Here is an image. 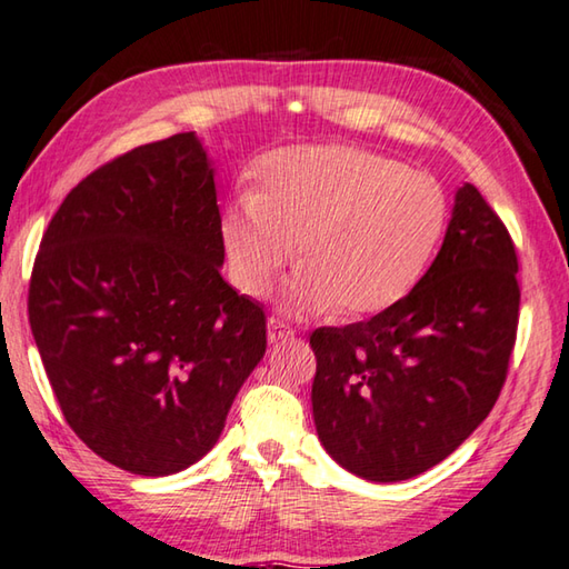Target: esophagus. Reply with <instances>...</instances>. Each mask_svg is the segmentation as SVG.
<instances>
[{
  "label": "esophagus",
  "mask_w": 569,
  "mask_h": 569,
  "mask_svg": "<svg viewBox=\"0 0 569 569\" xmlns=\"http://www.w3.org/2000/svg\"><path fill=\"white\" fill-rule=\"evenodd\" d=\"M293 333H296L293 326L286 323L283 319H276V316H273V319L268 321V341H271V343L293 339Z\"/></svg>",
  "instance_id": "1"
}]
</instances>
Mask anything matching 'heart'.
<instances>
[{"mask_svg":"<svg viewBox=\"0 0 569 569\" xmlns=\"http://www.w3.org/2000/svg\"><path fill=\"white\" fill-rule=\"evenodd\" d=\"M258 186L220 223L230 276L243 293L263 296L301 243L306 268L286 291L291 311H387L419 283L447 228L439 180L371 150H281L261 162Z\"/></svg>","mask_w":569,"mask_h":569,"instance_id":"obj_1","label":"heart"}]
</instances>
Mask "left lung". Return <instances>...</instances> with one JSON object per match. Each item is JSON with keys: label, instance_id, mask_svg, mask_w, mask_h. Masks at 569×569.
<instances>
[{"label": "left lung", "instance_id": "obj_1", "mask_svg": "<svg viewBox=\"0 0 569 569\" xmlns=\"http://www.w3.org/2000/svg\"><path fill=\"white\" fill-rule=\"evenodd\" d=\"M517 271L507 226L467 182L435 263L399 303L311 333L316 431L343 469L411 479L487 419L517 341Z\"/></svg>", "mask_w": 569, "mask_h": 569}]
</instances>
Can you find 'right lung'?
<instances>
[{
  "mask_svg": "<svg viewBox=\"0 0 569 569\" xmlns=\"http://www.w3.org/2000/svg\"><path fill=\"white\" fill-rule=\"evenodd\" d=\"M216 178L192 132L104 162L37 250L30 326L72 431L142 477L206 457L266 353V311L220 276Z\"/></svg>",
  "mask_w": 569,
  "mask_h": 569,
  "instance_id": "add662e5",
  "label": "right lung"
}]
</instances>
